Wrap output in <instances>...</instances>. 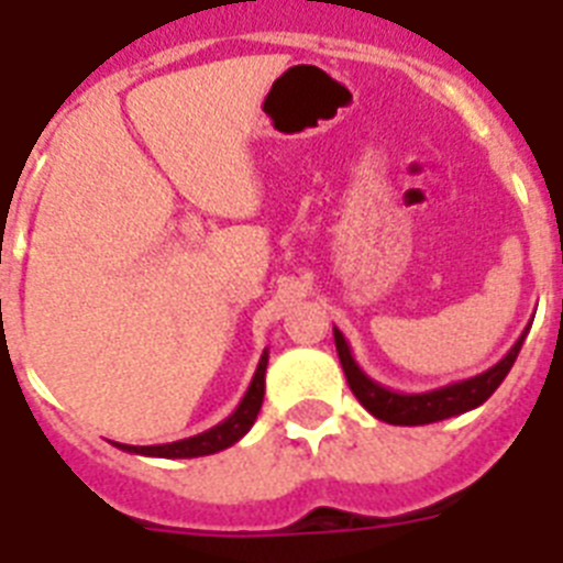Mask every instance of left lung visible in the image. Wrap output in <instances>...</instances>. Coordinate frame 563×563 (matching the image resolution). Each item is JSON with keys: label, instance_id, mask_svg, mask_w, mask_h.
<instances>
[{"label": "left lung", "instance_id": "left-lung-1", "mask_svg": "<svg viewBox=\"0 0 563 563\" xmlns=\"http://www.w3.org/2000/svg\"><path fill=\"white\" fill-rule=\"evenodd\" d=\"M527 332H530V327L521 332L519 341L510 346V352H507V355L501 357L496 366H490L487 372H482V375L449 383V386H440V389L406 395V391L386 389V386H380L377 380H372V377L366 375L361 366H357L355 357H352L350 343H346L343 332L338 330V327H332L338 357H341L343 375H346V383H350L352 395L361 400V406L369 411V415H375L377 420H383V422H389V426H426V422L449 420V417L465 415V411L482 406L487 397L499 389V383L505 380L507 372H510V366L516 363Z\"/></svg>", "mask_w": 563, "mask_h": 563}]
</instances>
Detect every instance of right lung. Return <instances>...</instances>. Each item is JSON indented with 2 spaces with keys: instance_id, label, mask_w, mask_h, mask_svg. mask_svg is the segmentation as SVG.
I'll return each mask as SVG.
<instances>
[{
  "instance_id": "1",
  "label": "right lung",
  "mask_w": 563,
  "mask_h": 563,
  "mask_svg": "<svg viewBox=\"0 0 563 563\" xmlns=\"http://www.w3.org/2000/svg\"><path fill=\"white\" fill-rule=\"evenodd\" d=\"M267 350L258 357V366L253 372V380L247 386L245 397L239 400V406L233 409V415H228L220 426L202 431V434L186 437V440L177 442H163V445H123V442H114L121 451L141 456H161V460H191V456H208L217 454V451L231 449L233 442H239L242 437L251 431V426L256 422L258 409H262V400H265V372H267Z\"/></svg>"
}]
</instances>
